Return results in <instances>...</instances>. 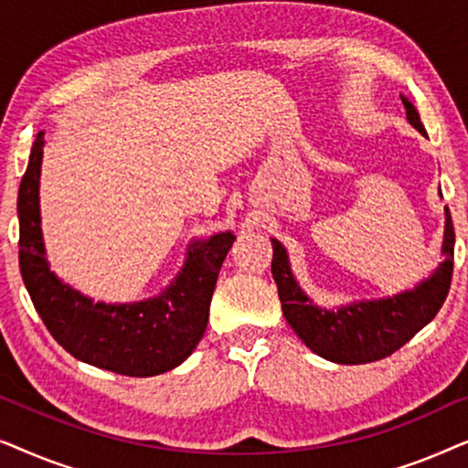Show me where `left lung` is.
<instances>
[{
    "label": "left lung",
    "mask_w": 468,
    "mask_h": 468,
    "mask_svg": "<svg viewBox=\"0 0 468 468\" xmlns=\"http://www.w3.org/2000/svg\"><path fill=\"white\" fill-rule=\"evenodd\" d=\"M400 100L405 104L409 123L426 136L420 112L405 95H400ZM271 240L272 277L287 324L313 354L330 362L367 364L392 356L396 349L411 341L426 324L432 322L450 292L453 242H456L450 208H445V260L434 268L431 277L420 281L413 290L386 298L356 300L336 309L319 306L313 303V298L306 296V292L293 277L287 249L277 239Z\"/></svg>",
    "instance_id": "left-lung-1"
}]
</instances>
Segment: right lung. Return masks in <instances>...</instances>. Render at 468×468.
Instances as JSON below:
<instances>
[{
    "label": "right lung",
    "instance_id": "1",
    "mask_svg": "<svg viewBox=\"0 0 468 468\" xmlns=\"http://www.w3.org/2000/svg\"><path fill=\"white\" fill-rule=\"evenodd\" d=\"M44 132L36 136L18 187V266L50 335L76 360L127 377L176 368L200 343L221 264L236 240L226 232L191 240L181 272L140 303H93L50 271L40 228Z\"/></svg>",
    "mask_w": 468,
    "mask_h": 468
}]
</instances>
